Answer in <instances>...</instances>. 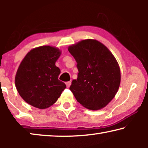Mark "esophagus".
<instances>
[{
	"mask_svg": "<svg viewBox=\"0 0 148 148\" xmlns=\"http://www.w3.org/2000/svg\"><path fill=\"white\" fill-rule=\"evenodd\" d=\"M71 85V82H67L66 83V86L67 87H68V88H69V87H70Z\"/></svg>",
	"mask_w": 148,
	"mask_h": 148,
	"instance_id": "34e87169",
	"label": "esophagus"
}]
</instances>
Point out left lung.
Segmentation results:
<instances>
[{
  "instance_id": "1",
  "label": "left lung",
  "mask_w": 148,
  "mask_h": 148,
  "mask_svg": "<svg viewBox=\"0 0 148 148\" xmlns=\"http://www.w3.org/2000/svg\"><path fill=\"white\" fill-rule=\"evenodd\" d=\"M79 73L70 90L77 101L91 110L106 106L116 96L121 82L118 62L108 48L94 39L83 40L68 47Z\"/></svg>"
}]
</instances>
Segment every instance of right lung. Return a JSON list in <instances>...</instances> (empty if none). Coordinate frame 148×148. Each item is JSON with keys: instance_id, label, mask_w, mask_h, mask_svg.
Returning <instances> with one entry per match:
<instances>
[{"instance_id": "obj_1", "label": "right lung", "mask_w": 148, "mask_h": 148, "mask_svg": "<svg viewBox=\"0 0 148 148\" xmlns=\"http://www.w3.org/2000/svg\"><path fill=\"white\" fill-rule=\"evenodd\" d=\"M61 55L56 47L42 46L30 50L25 56L17 69L15 84L27 103L43 110L61 96L66 87L58 79L61 71L56 65Z\"/></svg>"}]
</instances>
